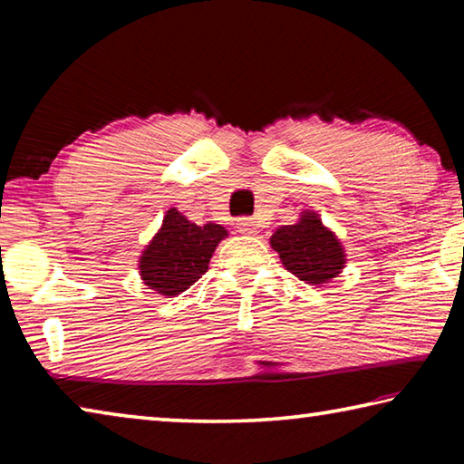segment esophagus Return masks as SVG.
I'll list each match as a JSON object with an SVG mask.
<instances>
[{
	"label": "esophagus",
	"instance_id": "obj_1",
	"mask_svg": "<svg viewBox=\"0 0 464 464\" xmlns=\"http://www.w3.org/2000/svg\"><path fill=\"white\" fill-rule=\"evenodd\" d=\"M237 229H239L241 233H256L257 225H256L254 218H249V217H241V218H237Z\"/></svg>",
	"mask_w": 464,
	"mask_h": 464
}]
</instances>
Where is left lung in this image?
<instances>
[{"label": "left lung", "instance_id": "left-lung-1", "mask_svg": "<svg viewBox=\"0 0 464 464\" xmlns=\"http://www.w3.org/2000/svg\"><path fill=\"white\" fill-rule=\"evenodd\" d=\"M270 246L278 251L285 268L307 285H325L343 268V249L315 213L301 215L296 225H285L272 235Z\"/></svg>", "mask_w": 464, "mask_h": 464}]
</instances>
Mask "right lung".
I'll list each match as a JSON object with an SVG mask.
<instances>
[{
    "label": "right lung",
    "instance_id": "1",
    "mask_svg": "<svg viewBox=\"0 0 464 464\" xmlns=\"http://www.w3.org/2000/svg\"><path fill=\"white\" fill-rule=\"evenodd\" d=\"M223 237H227L225 227L215 223L198 227L171 208L163 217L160 233L140 256V276L163 296L184 293L208 270L213 251Z\"/></svg>",
    "mask_w": 464,
    "mask_h": 464
}]
</instances>
